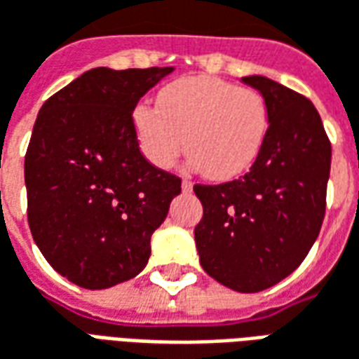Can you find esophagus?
Listing matches in <instances>:
<instances>
[{"label": "esophagus", "mask_w": 359, "mask_h": 359, "mask_svg": "<svg viewBox=\"0 0 359 359\" xmlns=\"http://www.w3.org/2000/svg\"><path fill=\"white\" fill-rule=\"evenodd\" d=\"M182 189H184L185 193L193 191V184L189 182V180H184V182H182Z\"/></svg>", "instance_id": "esophagus-1"}]
</instances>
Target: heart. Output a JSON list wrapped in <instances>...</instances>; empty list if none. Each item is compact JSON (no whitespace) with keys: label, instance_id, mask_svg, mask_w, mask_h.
<instances>
[{"label":"heart","instance_id":"obj_1","mask_svg":"<svg viewBox=\"0 0 359 359\" xmlns=\"http://www.w3.org/2000/svg\"><path fill=\"white\" fill-rule=\"evenodd\" d=\"M269 129L263 96L210 75L177 79L158 94V110L139 104L133 133L156 168H172L187 151L193 166L215 182L245 174Z\"/></svg>","mask_w":359,"mask_h":359}]
</instances>
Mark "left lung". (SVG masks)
<instances>
[{
    "label": "left lung",
    "mask_w": 359,
    "mask_h": 359,
    "mask_svg": "<svg viewBox=\"0 0 359 359\" xmlns=\"http://www.w3.org/2000/svg\"><path fill=\"white\" fill-rule=\"evenodd\" d=\"M269 110L265 143L248 174L195 185L203 220L195 228L201 266L243 294L278 284L296 271L325 218L330 143L306 96L263 75L241 77Z\"/></svg>",
    "instance_id": "1"
}]
</instances>
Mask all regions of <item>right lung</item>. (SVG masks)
Masks as SVG:
<instances>
[{"label": "right lung", "mask_w": 359, "mask_h": 359, "mask_svg": "<svg viewBox=\"0 0 359 359\" xmlns=\"http://www.w3.org/2000/svg\"><path fill=\"white\" fill-rule=\"evenodd\" d=\"M174 67L83 73L38 111L27 156L29 226L46 261L86 290L143 271L182 180L154 168L133 133L137 102Z\"/></svg>", "instance_id": "1"}]
</instances>
